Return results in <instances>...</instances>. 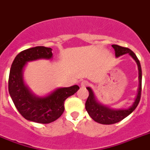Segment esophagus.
Segmentation results:
<instances>
[{"label": "esophagus", "instance_id": "1", "mask_svg": "<svg viewBox=\"0 0 150 150\" xmlns=\"http://www.w3.org/2000/svg\"><path fill=\"white\" fill-rule=\"evenodd\" d=\"M88 81H85V80H84V81H82L81 82V88H85V87L88 86Z\"/></svg>", "mask_w": 150, "mask_h": 150}]
</instances>
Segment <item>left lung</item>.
I'll return each mask as SVG.
<instances>
[{"instance_id":"1","label":"left lung","mask_w":150,"mask_h":150,"mask_svg":"<svg viewBox=\"0 0 150 150\" xmlns=\"http://www.w3.org/2000/svg\"><path fill=\"white\" fill-rule=\"evenodd\" d=\"M112 47L114 49L116 57H119L124 54L129 53V55L135 60L138 66L139 70V88L137 93V98L132 106L127 109H111V108L103 105L96 100L93 91L91 88L88 87L87 89L89 92V96L85 102V109L88 113L89 116L92 118L94 121L98 122L101 124H113L120 122L123 119L127 117L128 115L131 114L139 104L140 100L142 91V70L141 65L137 56L132 50L128 48L122 47L118 45H112Z\"/></svg>"}]
</instances>
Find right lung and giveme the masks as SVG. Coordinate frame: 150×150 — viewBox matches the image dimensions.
Listing matches in <instances>:
<instances>
[{
	"label": "right lung",
	"instance_id": "obj_1",
	"mask_svg": "<svg viewBox=\"0 0 150 150\" xmlns=\"http://www.w3.org/2000/svg\"><path fill=\"white\" fill-rule=\"evenodd\" d=\"M51 48L36 46L21 52L15 57L9 75L8 90L15 107L27 120L50 124L63 114L65 100L79 89L78 85L59 88L45 97H38L25 85L23 71L28 62L52 57Z\"/></svg>",
	"mask_w": 150,
	"mask_h": 150
}]
</instances>
